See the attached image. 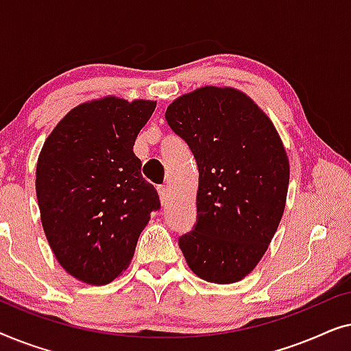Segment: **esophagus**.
Here are the masks:
<instances>
[{
    "mask_svg": "<svg viewBox=\"0 0 351 351\" xmlns=\"http://www.w3.org/2000/svg\"><path fill=\"white\" fill-rule=\"evenodd\" d=\"M158 193H160L161 203H166L167 198H169V190H167V186H166V185H160V186H158Z\"/></svg>",
    "mask_w": 351,
    "mask_h": 351,
    "instance_id": "esophagus-1",
    "label": "esophagus"
}]
</instances>
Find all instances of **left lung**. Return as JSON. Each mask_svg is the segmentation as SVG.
Here are the masks:
<instances>
[{
  "instance_id": "8db88e82",
  "label": "left lung",
  "mask_w": 351,
  "mask_h": 351,
  "mask_svg": "<svg viewBox=\"0 0 351 351\" xmlns=\"http://www.w3.org/2000/svg\"><path fill=\"white\" fill-rule=\"evenodd\" d=\"M166 121L199 172L196 223L179 246L191 271L215 285L257 265L285 213L289 161L270 118L241 90L206 86L174 100Z\"/></svg>"
}]
</instances>
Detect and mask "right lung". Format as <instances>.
Segmentation results:
<instances>
[{"label": "right lung", "instance_id": "1", "mask_svg": "<svg viewBox=\"0 0 351 351\" xmlns=\"http://www.w3.org/2000/svg\"><path fill=\"white\" fill-rule=\"evenodd\" d=\"M156 102L104 97L65 114L36 165L41 222L65 271L108 285L126 270L137 239L161 208L132 148Z\"/></svg>", "mask_w": 351, "mask_h": 351}]
</instances>
